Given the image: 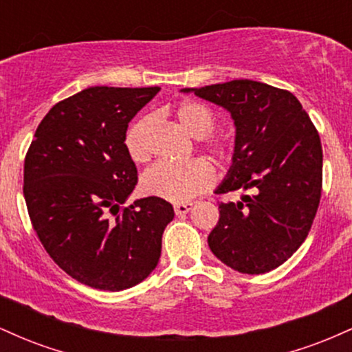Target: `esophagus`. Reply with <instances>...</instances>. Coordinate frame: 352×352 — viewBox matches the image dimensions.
I'll return each mask as SVG.
<instances>
[{
    "mask_svg": "<svg viewBox=\"0 0 352 352\" xmlns=\"http://www.w3.org/2000/svg\"><path fill=\"white\" fill-rule=\"evenodd\" d=\"M193 204H190V201H187V204H175L173 205V212H175V215H185V213H188L190 210H192Z\"/></svg>",
    "mask_w": 352,
    "mask_h": 352,
    "instance_id": "34e87169",
    "label": "esophagus"
}]
</instances>
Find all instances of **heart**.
I'll return each instance as SVG.
<instances>
[{"instance_id": "heart-1", "label": "heart", "mask_w": 352, "mask_h": 352, "mask_svg": "<svg viewBox=\"0 0 352 352\" xmlns=\"http://www.w3.org/2000/svg\"><path fill=\"white\" fill-rule=\"evenodd\" d=\"M179 124L190 135L197 137L213 155L227 157L232 152V142L223 135L210 134L217 124L215 112L200 100H184L175 107ZM151 124L148 117L137 120L125 135V148L135 162L148 159V145L145 134ZM215 182V170L207 160L168 162L160 160L142 175V190L147 195L157 197L172 204H185L205 192Z\"/></svg>"}]
</instances>
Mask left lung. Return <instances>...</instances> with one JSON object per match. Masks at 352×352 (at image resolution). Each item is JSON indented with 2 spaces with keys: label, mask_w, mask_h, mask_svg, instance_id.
<instances>
[{
  "label": "left lung",
  "mask_w": 352,
  "mask_h": 352,
  "mask_svg": "<svg viewBox=\"0 0 352 352\" xmlns=\"http://www.w3.org/2000/svg\"><path fill=\"white\" fill-rule=\"evenodd\" d=\"M221 106L236 127L235 152L217 193L252 190L218 204L208 235L213 254L240 273L285 263L308 236L322 187V148L309 116L289 91L250 79L182 89Z\"/></svg>",
  "instance_id": "1"
}]
</instances>
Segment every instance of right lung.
Returning <instances> with one entry per match:
<instances>
[{"label":"right lung","mask_w":352,"mask_h":352,"mask_svg":"<svg viewBox=\"0 0 352 352\" xmlns=\"http://www.w3.org/2000/svg\"><path fill=\"white\" fill-rule=\"evenodd\" d=\"M160 87L84 89L44 116L24 159V200L54 263L82 285L122 292L153 272L173 208L122 207L137 185L125 132Z\"/></svg>","instance_id":"right-lung-1"}]
</instances>
